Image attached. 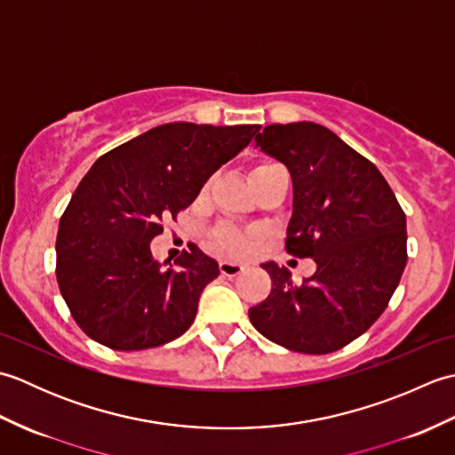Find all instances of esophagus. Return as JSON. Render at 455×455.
Returning <instances> with one entry per match:
<instances>
[{
    "instance_id": "esophagus-1",
    "label": "esophagus",
    "mask_w": 455,
    "mask_h": 455,
    "mask_svg": "<svg viewBox=\"0 0 455 455\" xmlns=\"http://www.w3.org/2000/svg\"><path fill=\"white\" fill-rule=\"evenodd\" d=\"M244 264H240V262H230V259H222V262L219 264V269H220V274L222 275H227V277H236L238 274H243L244 272Z\"/></svg>"
}]
</instances>
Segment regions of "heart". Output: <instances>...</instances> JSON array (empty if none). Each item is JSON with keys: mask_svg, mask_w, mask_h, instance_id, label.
<instances>
[{"mask_svg": "<svg viewBox=\"0 0 455 455\" xmlns=\"http://www.w3.org/2000/svg\"><path fill=\"white\" fill-rule=\"evenodd\" d=\"M269 166H275L274 162H262L258 164V166L252 170V173L259 172V170H266ZM212 248L217 250L220 254H246L250 246H252V240L246 233H240V230L235 228H220L212 236Z\"/></svg>", "mask_w": 455, "mask_h": 455, "instance_id": "b5f03b06", "label": "heart"}]
</instances>
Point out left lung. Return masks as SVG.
I'll list each match as a JSON object with an SVG mask.
<instances>
[{
    "label": "left lung",
    "instance_id": "8db88e82",
    "mask_svg": "<svg viewBox=\"0 0 455 455\" xmlns=\"http://www.w3.org/2000/svg\"><path fill=\"white\" fill-rule=\"evenodd\" d=\"M254 140L291 173L285 248L316 272L295 285L287 267L262 264L272 293L250 323L287 350L336 352L387 308L407 266V219L381 172L323 124H267Z\"/></svg>",
    "mask_w": 455,
    "mask_h": 455
}]
</instances>
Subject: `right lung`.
Instances as JSON below:
<instances>
[{"label": "right lung", "mask_w": 455, "mask_h": 455, "mask_svg": "<svg viewBox=\"0 0 455 455\" xmlns=\"http://www.w3.org/2000/svg\"><path fill=\"white\" fill-rule=\"evenodd\" d=\"M258 131L259 124H160L103 154L85 173L58 225L56 279L92 340L147 350L191 326L219 264L193 246L176 258L178 267H164L150 243Z\"/></svg>", "instance_id": "obj_1"}]
</instances>
